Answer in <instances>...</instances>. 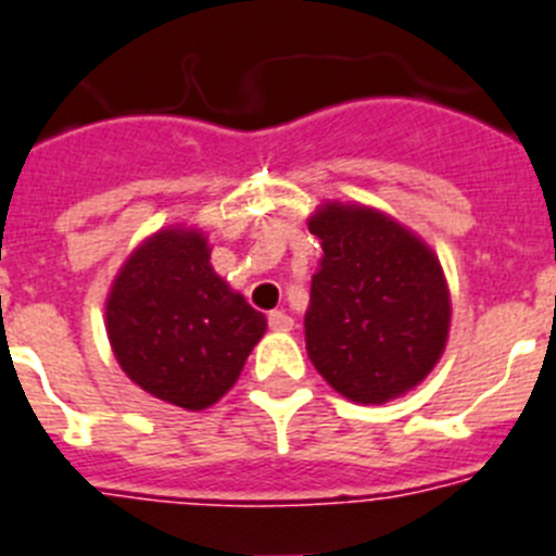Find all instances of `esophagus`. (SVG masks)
Segmentation results:
<instances>
[{
  "label": "esophagus",
  "mask_w": 556,
  "mask_h": 556,
  "mask_svg": "<svg viewBox=\"0 0 556 556\" xmlns=\"http://www.w3.org/2000/svg\"><path fill=\"white\" fill-rule=\"evenodd\" d=\"M295 320L287 312H269V329L273 331H292Z\"/></svg>",
  "instance_id": "34e87169"
}]
</instances>
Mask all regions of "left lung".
<instances>
[{"label": "left lung", "instance_id": "left-lung-1", "mask_svg": "<svg viewBox=\"0 0 556 556\" xmlns=\"http://www.w3.org/2000/svg\"><path fill=\"white\" fill-rule=\"evenodd\" d=\"M306 225L324 247L303 317L317 374L357 405L414 391L450 337L439 255L410 227L359 202H324Z\"/></svg>", "mask_w": 556, "mask_h": 556}]
</instances>
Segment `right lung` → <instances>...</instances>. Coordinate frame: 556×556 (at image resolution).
<instances>
[{"label": "right lung", "instance_id": "obj_1", "mask_svg": "<svg viewBox=\"0 0 556 556\" xmlns=\"http://www.w3.org/2000/svg\"><path fill=\"white\" fill-rule=\"evenodd\" d=\"M264 331L267 317L213 269L193 225L151 232L109 287L106 337L123 374L185 410L216 405Z\"/></svg>", "mask_w": 556, "mask_h": 556}]
</instances>
